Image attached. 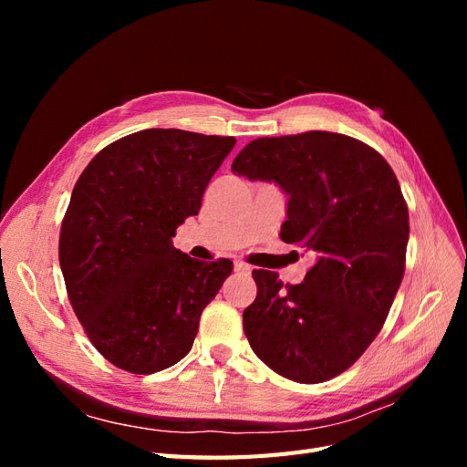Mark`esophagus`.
Returning a JSON list of instances; mask_svg holds the SVG:
<instances>
[{"label": "esophagus", "mask_w": 467, "mask_h": 467, "mask_svg": "<svg viewBox=\"0 0 467 467\" xmlns=\"http://www.w3.org/2000/svg\"><path fill=\"white\" fill-rule=\"evenodd\" d=\"M235 271L237 273H244V275H249L251 266L247 263H244V261H235Z\"/></svg>", "instance_id": "esophagus-1"}]
</instances>
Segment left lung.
<instances>
[{"label": "left lung", "mask_w": 467, "mask_h": 467, "mask_svg": "<svg viewBox=\"0 0 467 467\" xmlns=\"http://www.w3.org/2000/svg\"><path fill=\"white\" fill-rule=\"evenodd\" d=\"M232 171L282 187V242L316 257L302 285L253 271L257 298L244 312L247 341L276 374L327 381L370 347L400 290L409 242L400 181L374 148L321 130L253 140Z\"/></svg>", "instance_id": "1"}]
</instances>
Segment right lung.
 I'll return each mask as SVG.
<instances>
[{"mask_svg":"<svg viewBox=\"0 0 467 467\" xmlns=\"http://www.w3.org/2000/svg\"><path fill=\"white\" fill-rule=\"evenodd\" d=\"M234 146V136L148 129L103 148L79 175L58 257L83 331L117 368L153 374L187 357L232 275L230 259H191L171 239Z\"/></svg>","mask_w":467,"mask_h":467,"instance_id":"obj_1","label":"right lung"}]
</instances>
